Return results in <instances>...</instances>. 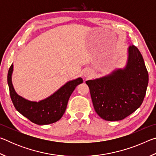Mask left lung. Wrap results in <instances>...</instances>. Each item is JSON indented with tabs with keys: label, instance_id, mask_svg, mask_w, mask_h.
I'll list each match as a JSON object with an SVG mask.
<instances>
[{
	"label": "left lung",
	"instance_id": "1",
	"mask_svg": "<svg viewBox=\"0 0 156 156\" xmlns=\"http://www.w3.org/2000/svg\"><path fill=\"white\" fill-rule=\"evenodd\" d=\"M149 82V74L140 51L132 44L124 69L106 77L86 81L95 112L107 121L125 119L140 107Z\"/></svg>",
	"mask_w": 156,
	"mask_h": 156
}]
</instances>
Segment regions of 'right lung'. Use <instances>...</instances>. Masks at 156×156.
<instances>
[{"instance_id": "1", "label": "right lung", "mask_w": 156, "mask_h": 156, "mask_svg": "<svg viewBox=\"0 0 156 156\" xmlns=\"http://www.w3.org/2000/svg\"><path fill=\"white\" fill-rule=\"evenodd\" d=\"M12 72L13 64L9 69L7 83L14 106L31 122L39 125H49L59 120L65 112L68 100L76 87L83 82L81 78L69 81L47 98L38 102H31L16 93L12 83Z\"/></svg>"}]
</instances>
